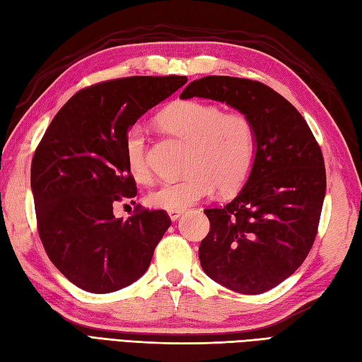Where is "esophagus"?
Here are the masks:
<instances>
[{"label":"esophagus","instance_id":"1","mask_svg":"<svg viewBox=\"0 0 362 362\" xmlns=\"http://www.w3.org/2000/svg\"><path fill=\"white\" fill-rule=\"evenodd\" d=\"M183 213V210H169L168 211V216L171 218V221H177L180 218V214Z\"/></svg>","mask_w":362,"mask_h":362}]
</instances>
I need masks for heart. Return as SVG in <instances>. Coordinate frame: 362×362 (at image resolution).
Here are the masks:
<instances>
[{"mask_svg":"<svg viewBox=\"0 0 362 362\" xmlns=\"http://www.w3.org/2000/svg\"><path fill=\"white\" fill-rule=\"evenodd\" d=\"M166 134L189 144L185 179L166 182L148 196V204L160 210H185L209 197L214 188L221 194L240 189L252 174L257 158V129L241 112H224L216 104L177 101L158 115ZM124 160L136 182H151L148 138L141 126H134L124 140Z\"/></svg>","mask_w":362,"mask_h":362,"instance_id":"obj_1","label":"heart"}]
</instances>
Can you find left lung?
<instances>
[{
	"instance_id": "1",
	"label": "left lung",
	"mask_w": 362,
	"mask_h": 362,
	"mask_svg": "<svg viewBox=\"0 0 362 362\" xmlns=\"http://www.w3.org/2000/svg\"><path fill=\"white\" fill-rule=\"evenodd\" d=\"M180 98L226 103L255 124L252 174L233 201L204 210L210 232L199 259L205 274L228 289H272L297 271L316 240L327 189L316 138L294 105L258 81L205 76Z\"/></svg>"
}]
</instances>
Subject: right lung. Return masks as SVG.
I'll use <instances>...</instances> for the list:
<instances>
[{
    "instance_id": "right-lung-1",
    "label": "right lung",
    "mask_w": 362,
    "mask_h": 362,
    "mask_svg": "<svg viewBox=\"0 0 362 362\" xmlns=\"http://www.w3.org/2000/svg\"><path fill=\"white\" fill-rule=\"evenodd\" d=\"M185 76H134L78 91L57 112L30 165L37 227L52 264L76 286L107 294L148 271L171 219L113 205L136 196L124 140L136 119L187 83Z\"/></svg>"
}]
</instances>
